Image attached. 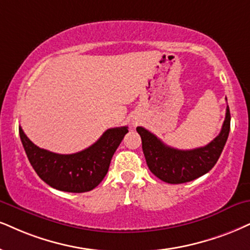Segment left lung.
<instances>
[{
	"instance_id": "8db88e82",
	"label": "left lung",
	"mask_w": 250,
	"mask_h": 250,
	"mask_svg": "<svg viewBox=\"0 0 250 250\" xmlns=\"http://www.w3.org/2000/svg\"><path fill=\"white\" fill-rule=\"evenodd\" d=\"M230 113L227 105L223 128L210 144L199 148L182 150L165 145L156 135L138 126L143 150L149 170L163 182L170 184L196 180L214 167L229 134Z\"/></svg>"
}]
</instances>
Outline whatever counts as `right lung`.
Wrapping results in <instances>:
<instances>
[{
	"instance_id": "1",
	"label": "right lung",
	"mask_w": 250,
	"mask_h": 250,
	"mask_svg": "<svg viewBox=\"0 0 250 250\" xmlns=\"http://www.w3.org/2000/svg\"><path fill=\"white\" fill-rule=\"evenodd\" d=\"M127 126L109 128L94 145L74 154H57L39 148L20 126L27 159L45 183L66 192H87L105 177L116 149L127 133Z\"/></svg>"
}]
</instances>
